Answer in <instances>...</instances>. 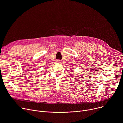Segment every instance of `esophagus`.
<instances>
[{
    "instance_id": "1",
    "label": "esophagus",
    "mask_w": 123,
    "mask_h": 123,
    "mask_svg": "<svg viewBox=\"0 0 123 123\" xmlns=\"http://www.w3.org/2000/svg\"><path fill=\"white\" fill-rule=\"evenodd\" d=\"M57 62H58V63H60L61 62H60V60H58V61H57Z\"/></svg>"
}]
</instances>
